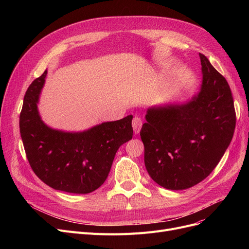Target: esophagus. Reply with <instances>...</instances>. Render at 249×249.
Masks as SVG:
<instances>
[{"label": "esophagus", "mask_w": 249, "mask_h": 249, "mask_svg": "<svg viewBox=\"0 0 249 249\" xmlns=\"http://www.w3.org/2000/svg\"><path fill=\"white\" fill-rule=\"evenodd\" d=\"M132 127L134 130V133L138 134L141 130L142 127V121L139 117H134L133 120H132Z\"/></svg>", "instance_id": "1"}]
</instances>
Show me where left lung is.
I'll list each match as a JSON object with an SVG mask.
<instances>
[{
	"instance_id": "obj_1",
	"label": "left lung",
	"mask_w": 249,
	"mask_h": 249,
	"mask_svg": "<svg viewBox=\"0 0 249 249\" xmlns=\"http://www.w3.org/2000/svg\"><path fill=\"white\" fill-rule=\"evenodd\" d=\"M199 93L182 104L147 110L140 136L150 178L168 190H186L210 175L228 148L236 115L230 87L200 53Z\"/></svg>"
}]
</instances>
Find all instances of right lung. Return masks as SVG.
<instances>
[{"label":"right lung","mask_w":249,"mask_h":249,"mask_svg":"<svg viewBox=\"0 0 249 249\" xmlns=\"http://www.w3.org/2000/svg\"><path fill=\"white\" fill-rule=\"evenodd\" d=\"M46 74L34 80L24 97L19 124L26 155L35 175L52 189L91 193L106 180L118 148L132 139L133 116L80 132L52 129L37 107Z\"/></svg>","instance_id":"right-lung-1"}]
</instances>
